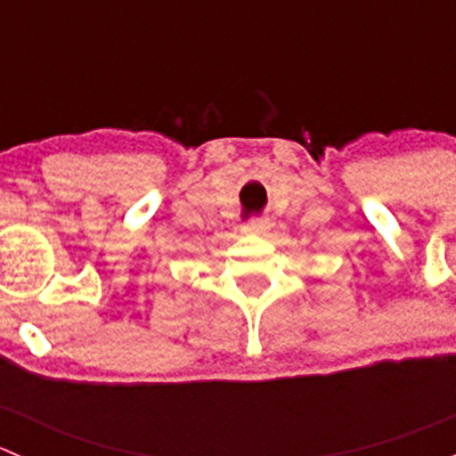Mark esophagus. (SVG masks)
Wrapping results in <instances>:
<instances>
[{
	"label": "esophagus",
	"mask_w": 456,
	"mask_h": 456,
	"mask_svg": "<svg viewBox=\"0 0 456 456\" xmlns=\"http://www.w3.org/2000/svg\"><path fill=\"white\" fill-rule=\"evenodd\" d=\"M269 229H271L269 220H254V223H249L242 227V233H249V236H265Z\"/></svg>",
	"instance_id": "1"
}]
</instances>
